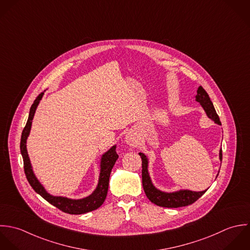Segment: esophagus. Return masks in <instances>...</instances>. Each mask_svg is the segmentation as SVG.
Listing matches in <instances>:
<instances>
[{
    "label": "esophagus",
    "mask_w": 250,
    "mask_h": 250,
    "mask_svg": "<svg viewBox=\"0 0 250 250\" xmlns=\"http://www.w3.org/2000/svg\"><path fill=\"white\" fill-rule=\"evenodd\" d=\"M125 143H126L128 146H130V147H135V146H137V144H138V139H137V136L135 135L134 132L130 131V132H128V133L126 134V136H125Z\"/></svg>",
    "instance_id": "obj_1"
}]
</instances>
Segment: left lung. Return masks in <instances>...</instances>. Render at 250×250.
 Listing matches in <instances>:
<instances>
[{
	"label": "left lung",
	"instance_id": "1",
	"mask_svg": "<svg viewBox=\"0 0 250 250\" xmlns=\"http://www.w3.org/2000/svg\"><path fill=\"white\" fill-rule=\"evenodd\" d=\"M195 100L199 102L200 105L203 107L206 115L208 119H210L214 124L221 125L219 121V117L216 114V111L213 107V104L209 99L207 92L200 86L197 89V94L195 96ZM142 158V183L144 191L151 203L164 208H180L191 205L195 201L199 199L200 197L208 190L205 189L203 191H192L189 189H179L172 192H167L158 189L153 185L150 173H149V158L143 153L139 152ZM219 159L222 160V150H219ZM218 174L216 175L217 178Z\"/></svg>",
	"mask_w": 250,
	"mask_h": 250
}]
</instances>
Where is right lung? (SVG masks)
<instances>
[{
	"label": "right lung",
	"instance_id": "add662e5",
	"mask_svg": "<svg viewBox=\"0 0 250 250\" xmlns=\"http://www.w3.org/2000/svg\"><path fill=\"white\" fill-rule=\"evenodd\" d=\"M43 95L44 93H42L41 95H39V97L36 99L33 105L31 106L29 118L21 136L20 150L23 156L24 171H25L27 180L38 194H40L42 198L49 202L51 205L55 206L56 208L62 210L63 212L70 213V214H82V213L95 210L103 204L104 200L107 196L110 174L113 166L115 165L116 160L119 157L116 151V145H113L109 150H106L104 153L101 154L100 162V177H99L98 185L95 190L89 196H86L80 199H72V198H67L65 196H58V195L56 196V195L50 194L42 186V184L40 182V180L37 178L33 169V165L31 163L28 150H27V139L31 132L35 113Z\"/></svg>",
	"mask_w": 250,
	"mask_h": 250
}]
</instances>
